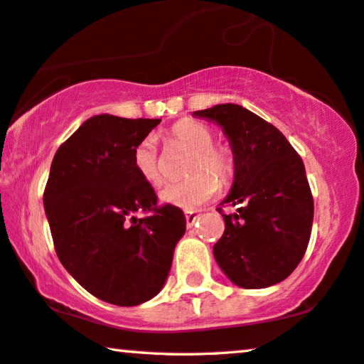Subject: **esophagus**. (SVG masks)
<instances>
[{
    "label": "esophagus",
    "instance_id": "34e87169",
    "mask_svg": "<svg viewBox=\"0 0 364 364\" xmlns=\"http://www.w3.org/2000/svg\"><path fill=\"white\" fill-rule=\"evenodd\" d=\"M198 213L197 212H187L186 213V222H187V228H192L193 223L197 222Z\"/></svg>",
    "mask_w": 364,
    "mask_h": 364
}]
</instances>
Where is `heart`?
Instances as JSON below:
<instances>
[{
    "label": "heart",
    "instance_id": "1",
    "mask_svg": "<svg viewBox=\"0 0 364 364\" xmlns=\"http://www.w3.org/2000/svg\"><path fill=\"white\" fill-rule=\"evenodd\" d=\"M213 132L205 124L197 121H181L168 131V142L192 152L188 161L187 181L168 182L159 191L162 203L183 210H196L217 193L218 183L230 178L233 172L232 156L223 149L213 147ZM132 162L136 172L144 181L157 186L162 182L157 146L152 137L142 139L134 149Z\"/></svg>",
    "mask_w": 364,
    "mask_h": 364
}]
</instances>
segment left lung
I'll return each mask as SVG.
<instances>
[{"mask_svg": "<svg viewBox=\"0 0 364 364\" xmlns=\"http://www.w3.org/2000/svg\"><path fill=\"white\" fill-rule=\"evenodd\" d=\"M222 127L233 154V183L222 203L225 232L213 257L240 288L285 280L305 255L313 225V197L301 157L275 126L238 104L196 111ZM220 210V208H218Z\"/></svg>", "mask_w": 364, "mask_h": 364, "instance_id": "8db88e82", "label": "left lung"}]
</instances>
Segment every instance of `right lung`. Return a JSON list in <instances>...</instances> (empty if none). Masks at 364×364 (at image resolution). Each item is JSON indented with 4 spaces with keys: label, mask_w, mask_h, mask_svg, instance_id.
<instances>
[{
    "label": "right lung",
    "mask_w": 364,
    "mask_h": 364,
    "mask_svg": "<svg viewBox=\"0 0 364 364\" xmlns=\"http://www.w3.org/2000/svg\"><path fill=\"white\" fill-rule=\"evenodd\" d=\"M161 119L99 114L54 154L44 210L59 262L99 300L136 306L162 290L186 217L156 207L152 186L134 168V149ZM137 211H152L139 219Z\"/></svg>",
    "instance_id": "add662e5"
}]
</instances>
